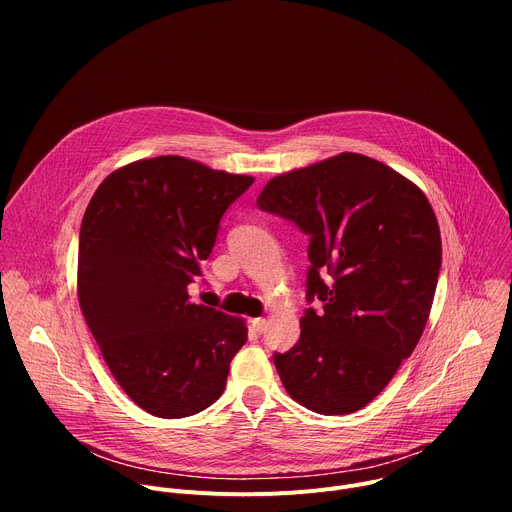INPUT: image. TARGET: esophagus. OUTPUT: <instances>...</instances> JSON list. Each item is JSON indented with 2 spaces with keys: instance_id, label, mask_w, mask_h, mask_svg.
<instances>
[{
  "instance_id": "obj_1",
  "label": "esophagus",
  "mask_w": 512,
  "mask_h": 512,
  "mask_svg": "<svg viewBox=\"0 0 512 512\" xmlns=\"http://www.w3.org/2000/svg\"><path fill=\"white\" fill-rule=\"evenodd\" d=\"M267 324H269V322H267L265 318H255V320H253V328H255V332H259V334L267 330Z\"/></svg>"
}]
</instances>
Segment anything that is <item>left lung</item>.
Masks as SVG:
<instances>
[{
	"instance_id": "left-lung-1",
	"label": "left lung",
	"mask_w": 512,
	"mask_h": 512,
	"mask_svg": "<svg viewBox=\"0 0 512 512\" xmlns=\"http://www.w3.org/2000/svg\"><path fill=\"white\" fill-rule=\"evenodd\" d=\"M257 206L310 237L306 298L324 304L304 312L294 348L273 354L279 379L310 411L354 413L423 334L442 267L435 212L411 180L350 152L269 180Z\"/></svg>"
}]
</instances>
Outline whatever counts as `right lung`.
I'll use <instances>...</instances> for the list:
<instances>
[{
    "mask_svg": "<svg viewBox=\"0 0 512 512\" xmlns=\"http://www.w3.org/2000/svg\"><path fill=\"white\" fill-rule=\"evenodd\" d=\"M255 182L180 156L111 172L93 194L79 237V304L125 395L156 417L180 419L223 395L243 318L192 304L227 208Z\"/></svg>",
    "mask_w": 512,
    "mask_h": 512,
    "instance_id": "right-lung-1",
    "label": "right lung"
}]
</instances>
